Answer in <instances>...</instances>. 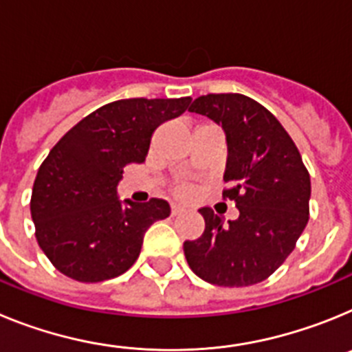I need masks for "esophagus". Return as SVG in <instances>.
Here are the masks:
<instances>
[{
    "label": "esophagus",
    "instance_id": "obj_1",
    "mask_svg": "<svg viewBox=\"0 0 352 352\" xmlns=\"http://www.w3.org/2000/svg\"><path fill=\"white\" fill-rule=\"evenodd\" d=\"M179 213H183V208L173 204V206H170V214H173V217H176V214H179Z\"/></svg>",
    "mask_w": 352,
    "mask_h": 352
}]
</instances>
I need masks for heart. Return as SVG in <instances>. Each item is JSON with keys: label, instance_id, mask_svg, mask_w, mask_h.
I'll use <instances>...</instances> for the list:
<instances>
[{"label": "heart", "instance_id": "b5f03b06", "mask_svg": "<svg viewBox=\"0 0 352 352\" xmlns=\"http://www.w3.org/2000/svg\"><path fill=\"white\" fill-rule=\"evenodd\" d=\"M174 192H176V195H179V197H186V195L190 194V188L186 185H178Z\"/></svg>", "mask_w": 352, "mask_h": 352}]
</instances>
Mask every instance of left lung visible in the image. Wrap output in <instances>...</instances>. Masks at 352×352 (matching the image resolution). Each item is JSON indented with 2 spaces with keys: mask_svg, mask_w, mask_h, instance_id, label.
I'll return each instance as SVG.
<instances>
[{
  "mask_svg": "<svg viewBox=\"0 0 352 352\" xmlns=\"http://www.w3.org/2000/svg\"><path fill=\"white\" fill-rule=\"evenodd\" d=\"M188 111L226 132L229 186L222 195L234 201L239 217L223 223L211 208H201L206 227L201 238L183 243L186 263L213 285L259 284L287 259L309 222V170L280 121L248 96L210 93Z\"/></svg>",
  "mask_w": 352,
  "mask_h": 352,
  "instance_id": "obj_1",
  "label": "left lung"
}]
</instances>
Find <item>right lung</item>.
I'll return each mask as SVG.
<instances>
[{
  "label": "right lung",
  "instance_id": "right-lung-1",
  "mask_svg": "<svg viewBox=\"0 0 352 352\" xmlns=\"http://www.w3.org/2000/svg\"><path fill=\"white\" fill-rule=\"evenodd\" d=\"M183 98L116 100L72 126L36 173L31 219L40 248L77 282L120 276L138 261L148 227L167 219V201L121 204L123 167L142 164L155 129L190 105Z\"/></svg>",
  "mask_w": 352,
  "mask_h": 352
}]
</instances>
